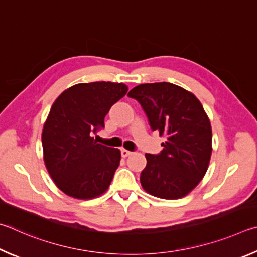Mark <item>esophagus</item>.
Here are the masks:
<instances>
[{"instance_id":"34e87169","label":"esophagus","mask_w":257,"mask_h":257,"mask_svg":"<svg viewBox=\"0 0 257 257\" xmlns=\"http://www.w3.org/2000/svg\"><path fill=\"white\" fill-rule=\"evenodd\" d=\"M120 154H121V157H123V158H126V157H128L130 155L132 154V152L128 151V150H126V149H121L120 150Z\"/></svg>"}]
</instances>
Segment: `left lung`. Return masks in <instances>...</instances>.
Instances as JSON below:
<instances>
[{"instance_id": "obj_1", "label": "left lung", "mask_w": 257, "mask_h": 257, "mask_svg": "<svg viewBox=\"0 0 257 257\" xmlns=\"http://www.w3.org/2000/svg\"><path fill=\"white\" fill-rule=\"evenodd\" d=\"M127 96L140 102L152 131L166 138L160 154H146L143 190L165 200L186 196L204 177L212 154V128L203 106L169 82L137 85Z\"/></svg>"}]
</instances>
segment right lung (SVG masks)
Returning <instances> with one entry per match:
<instances>
[{"mask_svg":"<svg viewBox=\"0 0 257 257\" xmlns=\"http://www.w3.org/2000/svg\"><path fill=\"white\" fill-rule=\"evenodd\" d=\"M115 82L79 83L54 101L44 124V161L55 185L66 195L90 200L105 193L120 161V151L97 143L105 116L127 92Z\"/></svg>","mask_w":257,"mask_h":257,"instance_id":"1","label":"right lung"}]
</instances>
